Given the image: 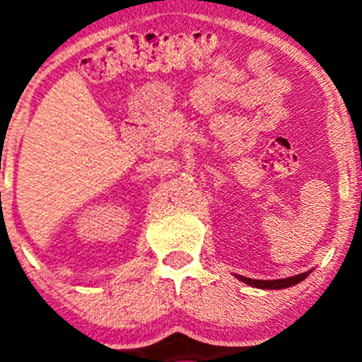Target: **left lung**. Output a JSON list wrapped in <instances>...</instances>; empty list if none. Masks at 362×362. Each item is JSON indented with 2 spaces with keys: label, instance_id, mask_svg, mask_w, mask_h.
Segmentation results:
<instances>
[{
  "label": "left lung",
  "instance_id": "left-lung-1",
  "mask_svg": "<svg viewBox=\"0 0 362 362\" xmlns=\"http://www.w3.org/2000/svg\"><path fill=\"white\" fill-rule=\"evenodd\" d=\"M308 276V272L305 274H299V276L286 277V279H274V281H259V279H250V277H243L238 276V279H241L243 283L250 284V286H255V288H263V290H281V288H288V286H293V284L300 283Z\"/></svg>",
  "mask_w": 362,
  "mask_h": 362
}]
</instances>
